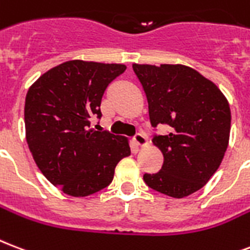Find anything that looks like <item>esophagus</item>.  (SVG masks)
<instances>
[{
  "mask_svg": "<svg viewBox=\"0 0 250 250\" xmlns=\"http://www.w3.org/2000/svg\"><path fill=\"white\" fill-rule=\"evenodd\" d=\"M133 143H135V144H136L138 146H140V148H142V146H146V144H148V140H146V138L144 136V135H142V133H138V135L133 138Z\"/></svg>",
  "mask_w": 250,
  "mask_h": 250,
  "instance_id": "34e87169",
  "label": "esophagus"
}]
</instances>
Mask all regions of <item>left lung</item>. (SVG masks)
I'll use <instances>...</instances> for the list:
<instances>
[{
  "mask_svg": "<svg viewBox=\"0 0 250 250\" xmlns=\"http://www.w3.org/2000/svg\"><path fill=\"white\" fill-rule=\"evenodd\" d=\"M146 91L153 127L170 125L153 138L164 156L161 170L144 174L150 188L185 198L202 188L218 170L231 132V108L212 81L181 64H132Z\"/></svg>",
  "mask_w": 250,
  "mask_h": 250,
  "instance_id": "left-lung-1",
  "label": "left lung"
}]
</instances>
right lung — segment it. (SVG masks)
<instances>
[{"instance_id":"right-lung-1","label":"right lung","mask_w":250,"mask_h":250,"mask_svg":"<svg viewBox=\"0 0 250 250\" xmlns=\"http://www.w3.org/2000/svg\"><path fill=\"white\" fill-rule=\"evenodd\" d=\"M123 64L70 60L42 74L24 102L28 149L43 176L70 197H87L111 184L115 167L131 155L127 138L90 128L101 118L106 87Z\"/></svg>"}]
</instances>
